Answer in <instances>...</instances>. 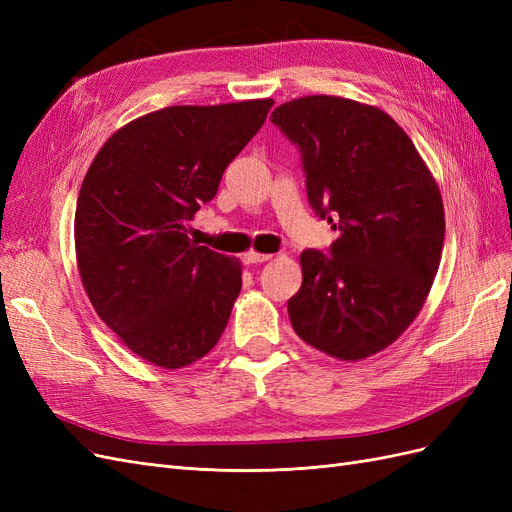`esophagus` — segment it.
Instances as JSON below:
<instances>
[{
  "label": "esophagus",
  "instance_id": "esophagus-1",
  "mask_svg": "<svg viewBox=\"0 0 512 512\" xmlns=\"http://www.w3.org/2000/svg\"><path fill=\"white\" fill-rule=\"evenodd\" d=\"M269 258H271V254H258V252H247L241 256L245 265H260V262H267Z\"/></svg>",
  "mask_w": 512,
  "mask_h": 512
}]
</instances>
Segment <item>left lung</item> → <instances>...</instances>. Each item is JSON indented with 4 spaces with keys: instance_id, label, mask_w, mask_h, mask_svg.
I'll list each match as a JSON object with an SVG mask.
<instances>
[{
    "instance_id": "1",
    "label": "left lung",
    "mask_w": 512,
    "mask_h": 512,
    "mask_svg": "<svg viewBox=\"0 0 512 512\" xmlns=\"http://www.w3.org/2000/svg\"><path fill=\"white\" fill-rule=\"evenodd\" d=\"M271 117L299 147L309 205L339 230L327 254H301L292 329L335 359H365L393 344L427 299L444 245L440 190L408 134L376 106L307 96Z\"/></svg>"
}]
</instances>
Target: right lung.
Instances as JSON below:
<instances>
[{
	"label": "right lung",
	"mask_w": 512,
	"mask_h": 512,
	"mask_svg": "<svg viewBox=\"0 0 512 512\" xmlns=\"http://www.w3.org/2000/svg\"><path fill=\"white\" fill-rule=\"evenodd\" d=\"M273 100L168 106L98 151L74 213L76 262L91 305L141 359L179 369L218 344L241 292V262L188 237L226 166Z\"/></svg>",
	"instance_id": "add662e5"
}]
</instances>
